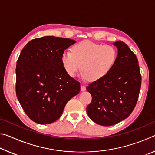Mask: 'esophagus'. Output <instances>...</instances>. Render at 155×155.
<instances>
[{
	"label": "esophagus",
	"instance_id": "obj_1",
	"mask_svg": "<svg viewBox=\"0 0 155 155\" xmlns=\"http://www.w3.org/2000/svg\"><path fill=\"white\" fill-rule=\"evenodd\" d=\"M85 90H86L85 86L84 85H81V90L82 91H85Z\"/></svg>",
	"mask_w": 155,
	"mask_h": 155
}]
</instances>
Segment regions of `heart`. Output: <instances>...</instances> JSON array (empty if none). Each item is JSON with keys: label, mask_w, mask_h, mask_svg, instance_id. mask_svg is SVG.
<instances>
[{"label": "heart", "mask_w": 155, "mask_h": 155, "mask_svg": "<svg viewBox=\"0 0 155 155\" xmlns=\"http://www.w3.org/2000/svg\"><path fill=\"white\" fill-rule=\"evenodd\" d=\"M116 60V51L109 45L85 41L76 44L72 52L61 54V63L67 74L75 77L82 68V77L89 81L102 79L110 72Z\"/></svg>", "instance_id": "obj_1"}]
</instances>
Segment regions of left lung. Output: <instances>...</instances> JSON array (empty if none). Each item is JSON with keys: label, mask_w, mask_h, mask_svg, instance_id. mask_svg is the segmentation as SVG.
Listing matches in <instances>:
<instances>
[{"label": "left lung", "mask_w": 155, "mask_h": 155, "mask_svg": "<svg viewBox=\"0 0 155 155\" xmlns=\"http://www.w3.org/2000/svg\"><path fill=\"white\" fill-rule=\"evenodd\" d=\"M117 48L112 69L102 79L87 87L91 103L87 107L90 119L101 126L116 124L128 117L138 101L141 76L137 57L122 41L114 43Z\"/></svg>", "instance_id": "obj_1"}]
</instances>
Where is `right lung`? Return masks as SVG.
<instances>
[{
    "instance_id": "right-lung-1",
    "label": "right lung",
    "mask_w": 155,
    "mask_h": 155,
    "mask_svg": "<svg viewBox=\"0 0 155 155\" xmlns=\"http://www.w3.org/2000/svg\"><path fill=\"white\" fill-rule=\"evenodd\" d=\"M76 41L45 36L31 40L17 61L15 92L28 117L38 124L58 120L65 104L79 93L81 85L65 72L61 54Z\"/></svg>"
}]
</instances>
